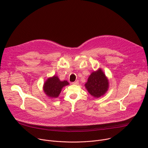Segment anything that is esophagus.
Masks as SVG:
<instances>
[{"label":"esophagus","instance_id":"1","mask_svg":"<svg viewBox=\"0 0 148 148\" xmlns=\"http://www.w3.org/2000/svg\"><path fill=\"white\" fill-rule=\"evenodd\" d=\"M78 84H79V82L78 81H76V82L73 83V84H74V85H78Z\"/></svg>","mask_w":148,"mask_h":148}]
</instances>
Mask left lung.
Instances as JSON below:
<instances>
[{"instance_id":"left-lung-1","label":"left lung","mask_w":148,"mask_h":148,"mask_svg":"<svg viewBox=\"0 0 148 148\" xmlns=\"http://www.w3.org/2000/svg\"><path fill=\"white\" fill-rule=\"evenodd\" d=\"M84 86L91 96L99 98L104 95L108 90L109 82L102 70L99 69L90 75Z\"/></svg>"}]
</instances>
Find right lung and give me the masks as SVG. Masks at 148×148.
<instances>
[{"label":"right lung","mask_w":148,"mask_h":148,"mask_svg":"<svg viewBox=\"0 0 148 148\" xmlns=\"http://www.w3.org/2000/svg\"><path fill=\"white\" fill-rule=\"evenodd\" d=\"M68 85H69V83L66 80L61 81L58 76L53 75L52 77H49L45 82L43 90L50 99H56L59 96L62 88Z\"/></svg>","instance_id":"add662e5"}]
</instances>
